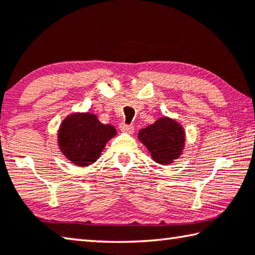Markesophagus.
Segmentation results:
<instances>
[{"label":"esophagus","mask_w":255,"mask_h":255,"mask_svg":"<svg viewBox=\"0 0 255 255\" xmlns=\"http://www.w3.org/2000/svg\"><path fill=\"white\" fill-rule=\"evenodd\" d=\"M120 130L124 131V132H127V134H132L134 132V126H131V125H126V124H120Z\"/></svg>","instance_id":"esophagus-1"}]
</instances>
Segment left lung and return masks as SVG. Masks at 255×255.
<instances>
[{
    "label": "left lung",
    "instance_id": "obj_1",
    "mask_svg": "<svg viewBox=\"0 0 255 255\" xmlns=\"http://www.w3.org/2000/svg\"><path fill=\"white\" fill-rule=\"evenodd\" d=\"M142 142L156 163L169 164L180 156L185 146V131L180 124L162 117L138 131Z\"/></svg>",
    "mask_w": 255,
    "mask_h": 255
}]
</instances>
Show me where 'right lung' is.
Listing matches in <instances>:
<instances>
[{"label":"right lung","mask_w":255,"mask_h":255,"mask_svg":"<svg viewBox=\"0 0 255 255\" xmlns=\"http://www.w3.org/2000/svg\"><path fill=\"white\" fill-rule=\"evenodd\" d=\"M117 135L112 125H104L90 112H74L60 125L58 146L62 154L78 167L94 163L107 143Z\"/></svg>","instance_id":"right-lung-1"}]
</instances>
